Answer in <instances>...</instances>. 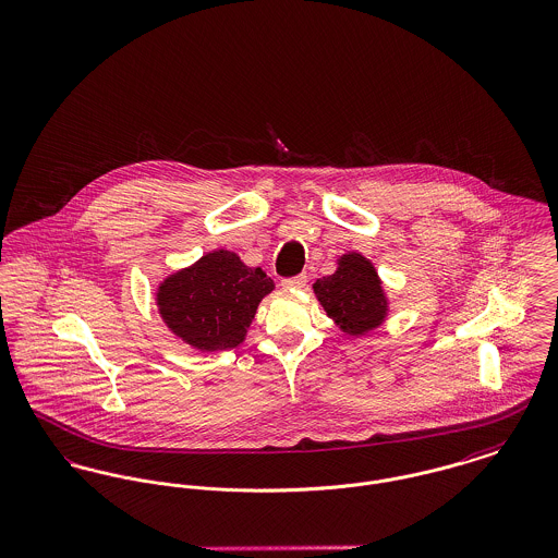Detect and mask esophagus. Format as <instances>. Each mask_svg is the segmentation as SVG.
Listing matches in <instances>:
<instances>
[{"mask_svg": "<svg viewBox=\"0 0 558 558\" xmlns=\"http://www.w3.org/2000/svg\"><path fill=\"white\" fill-rule=\"evenodd\" d=\"M305 282H307V276L300 274V276H295V278H284V280H282V287L293 291V289H303Z\"/></svg>", "mask_w": 558, "mask_h": 558, "instance_id": "34e87169", "label": "esophagus"}]
</instances>
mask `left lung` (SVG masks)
Masks as SVG:
<instances>
[{
	"label": "left lung",
	"mask_w": 558,
	"mask_h": 558,
	"mask_svg": "<svg viewBox=\"0 0 558 558\" xmlns=\"http://www.w3.org/2000/svg\"><path fill=\"white\" fill-rule=\"evenodd\" d=\"M314 295L345 336L361 338L378 329L388 316L383 280L374 263L361 253L338 258L336 271L314 282Z\"/></svg>",
	"instance_id": "1"
}]
</instances>
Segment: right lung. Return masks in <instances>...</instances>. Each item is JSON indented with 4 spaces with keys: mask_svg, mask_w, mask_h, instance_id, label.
Segmentation results:
<instances>
[{
    "mask_svg": "<svg viewBox=\"0 0 558 558\" xmlns=\"http://www.w3.org/2000/svg\"><path fill=\"white\" fill-rule=\"evenodd\" d=\"M274 280L231 251H213L157 287L155 300L168 329L182 342L218 352L246 340L258 303Z\"/></svg>",
    "mask_w": 558,
    "mask_h": 558,
    "instance_id": "right-lung-1",
    "label": "right lung"
}]
</instances>
